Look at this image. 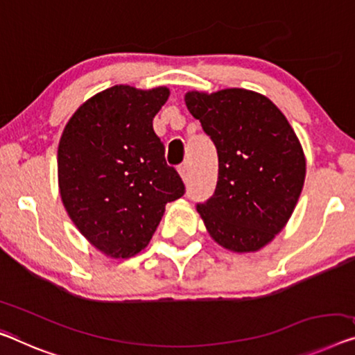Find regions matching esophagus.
Listing matches in <instances>:
<instances>
[{
	"label": "esophagus",
	"mask_w": 355,
	"mask_h": 355,
	"mask_svg": "<svg viewBox=\"0 0 355 355\" xmlns=\"http://www.w3.org/2000/svg\"><path fill=\"white\" fill-rule=\"evenodd\" d=\"M178 173H180V177L183 178V182H188L189 168H188V164H187V162L180 164V166H178Z\"/></svg>",
	"instance_id": "34e87169"
}]
</instances>
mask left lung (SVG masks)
I'll return each instance as SVG.
<instances>
[{
  "mask_svg": "<svg viewBox=\"0 0 355 355\" xmlns=\"http://www.w3.org/2000/svg\"><path fill=\"white\" fill-rule=\"evenodd\" d=\"M218 155V182L198 204L205 228L232 252H255L287 223L303 189L306 161L292 125L271 100L245 89L188 92Z\"/></svg>",
  "mask_w": 355,
  "mask_h": 355,
  "instance_id": "8db88e82",
  "label": "left lung"
}]
</instances>
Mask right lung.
I'll return each mask as SVG.
<instances>
[{
    "label": "right lung",
    "mask_w": 355,
    "mask_h": 355,
    "mask_svg": "<svg viewBox=\"0 0 355 355\" xmlns=\"http://www.w3.org/2000/svg\"><path fill=\"white\" fill-rule=\"evenodd\" d=\"M167 98V87L113 86L83 103L62 134L63 205L81 234L111 258L144 250L166 204L184 194L153 129Z\"/></svg>",
    "instance_id": "1"
}]
</instances>
